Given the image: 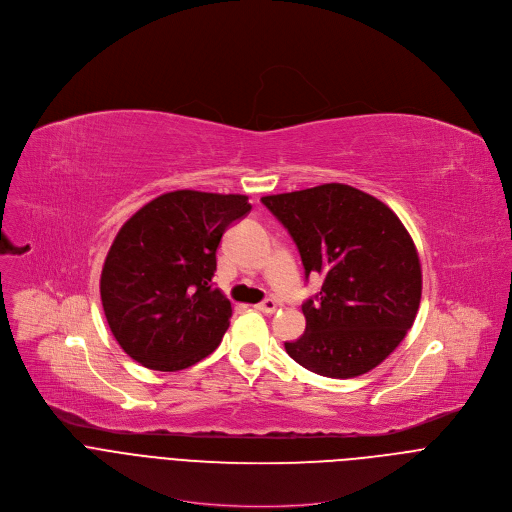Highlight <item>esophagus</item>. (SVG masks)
<instances>
[{"mask_svg":"<svg viewBox=\"0 0 512 512\" xmlns=\"http://www.w3.org/2000/svg\"><path fill=\"white\" fill-rule=\"evenodd\" d=\"M255 308H257L259 312H263V314H273V312L277 310V302L269 298V300H263L261 304H257Z\"/></svg>","mask_w":512,"mask_h":512,"instance_id":"esophagus-1","label":"esophagus"}]
</instances>
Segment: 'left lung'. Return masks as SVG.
Wrapping results in <instances>:
<instances>
[{"label":"left lung","instance_id":"1","mask_svg":"<svg viewBox=\"0 0 512 512\" xmlns=\"http://www.w3.org/2000/svg\"><path fill=\"white\" fill-rule=\"evenodd\" d=\"M261 202L294 239L306 279L324 277L302 304L306 332L285 352L322 377L369 373L399 346L419 308L421 265L409 233L389 206L346 184Z\"/></svg>","mask_w":512,"mask_h":512}]
</instances>
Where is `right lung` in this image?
Here are the masks:
<instances>
[{"label": "right lung", "mask_w": 512, "mask_h": 512, "mask_svg": "<svg viewBox=\"0 0 512 512\" xmlns=\"http://www.w3.org/2000/svg\"><path fill=\"white\" fill-rule=\"evenodd\" d=\"M247 196L176 190L137 210L101 273V302L119 346L154 371H182L223 340L231 302L212 283L225 231Z\"/></svg>", "instance_id": "obj_1"}]
</instances>
